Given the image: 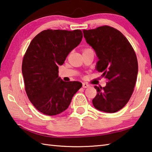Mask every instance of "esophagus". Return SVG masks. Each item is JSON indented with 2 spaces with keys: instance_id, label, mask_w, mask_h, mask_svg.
<instances>
[{
  "instance_id": "1",
  "label": "esophagus",
  "mask_w": 152,
  "mask_h": 152,
  "mask_svg": "<svg viewBox=\"0 0 152 152\" xmlns=\"http://www.w3.org/2000/svg\"><path fill=\"white\" fill-rule=\"evenodd\" d=\"M89 86L87 83H83V88H87V87H89Z\"/></svg>"
}]
</instances>
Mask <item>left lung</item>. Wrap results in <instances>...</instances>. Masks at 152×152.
Returning <instances> with one entry per match:
<instances>
[{
    "label": "left lung",
    "instance_id": "8db88e82",
    "mask_svg": "<svg viewBox=\"0 0 152 152\" xmlns=\"http://www.w3.org/2000/svg\"><path fill=\"white\" fill-rule=\"evenodd\" d=\"M83 34L99 58L97 71L107 81L104 87H94L97 95L93 105L99 111L115 113L126 105L134 92L138 73L136 55L126 37L111 26L83 30Z\"/></svg>",
    "mask_w": 152,
    "mask_h": 152
}]
</instances>
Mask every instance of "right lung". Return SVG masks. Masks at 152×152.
I'll use <instances>...</instances> for the list:
<instances>
[{
  "label": "right lung",
  "mask_w": 152,
  "mask_h": 152,
  "mask_svg": "<svg viewBox=\"0 0 152 152\" xmlns=\"http://www.w3.org/2000/svg\"><path fill=\"white\" fill-rule=\"evenodd\" d=\"M82 38L78 29H47L34 37L26 49L22 63L25 89L32 104L42 113H62L82 87L80 82L63 81L58 75V65H63Z\"/></svg>",
  "instance_id": "obj_1"
}]
</instances>
